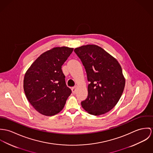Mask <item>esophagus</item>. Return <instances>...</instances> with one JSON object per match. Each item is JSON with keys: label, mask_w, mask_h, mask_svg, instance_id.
Here are the masks:
<instances>
[{"label": "esophagus", "mask_w": 153, "mask_h": 153, "mask_svg": "<svg viewBox=\"0 0 153 153\" xmlns=\"http://www.w3.org/2000/svg\"><path fill=\"white\" fill-rule=\"evenodd\" d=\"M77 85H75L74 87L72 88L71 90H72V92H73V94H75V93H76V91H77Z\"/></svg>", "instance_id": "esophagus-1"}]
</instances>
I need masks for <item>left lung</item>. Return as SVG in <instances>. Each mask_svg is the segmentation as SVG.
Instances as JSON below:
<instances>
[{"mask_svg": "<svg viewBox=\"0 0 153 153\" xmlns=\"http://www.w3.org/2000/svg\"><path fill=\"white\" fill-rule=\"evenodd\" d=\"M74 52L85 66L88 96L81 102L90 114L100 116L110 111L118 102L126 83L118 61L102 48L87 45L77 48Z\"/></svg>", "mask_w": 153, "mask_h": 153, "instance_id": "8db88e82", "label": "left lung"}]
</instances>
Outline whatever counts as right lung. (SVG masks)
Here are the masks:
<instances>
[{"instance_id": "add662e5", "label": "right lung", "mask_w": 153, "mask_h": 153, "mask_svg": "<svg viewBox=\"0 0 153 153\" xmlns=\"http://www.w3.org/2000/svg\"><path fill=\"white\" fill-rule=\"evenodd\" d=\"M73 48L56 47L42 53L26 71L23 88L28 101L40 114L52 116L63 110L71 90L62 66Z\"/></svg>"}]
</instances>
